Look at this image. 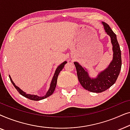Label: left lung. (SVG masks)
<instances>
[{"label":"left lung","mask_w":130,"mask_h":130,"mask_svg":"<svg viewBox=\"0 0 130 130\" xmlns=\"http://www.w3.org/2000/svg\"><path fill=\"white\" fill-rule=\"evenodd\" d=\"M104 29L111 38L113 57L108 67L99 72L95 77L89 76L88 71L78 62H74L77 77L80 85L85 89L95 93H101L107 90L116 82L121 69V53L115 34L105 22H102Z\"/></svg>","instance_id":"1"}]
</instances>
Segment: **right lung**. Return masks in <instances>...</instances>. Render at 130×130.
<instances>
[{"label": "right lung", "mask_w": 130, "mask_h": 130, "mask_svg": "<svg viewBox=\"0 0 130 130\" xmlns=\"http://www.w3.org/2000/svg\"><path fill=\"white\" fill-rule=\"evenodd\" d=\"M66 63H67V61H64L63 63H62L61 64H60L59 66H58L57 67V68L56 69V72H55V73H54V76H53L52 80H51V82L50 85L49 89L48 90L47 93H46L45 95L43 96H39L37 95H32V94L26 93V92H25L24 91H23L22 89H21L19 88L18 86H16L15 83H14L13 80H12V79L11 77H10V75H9V76L10 80V81H11L12 83L13 84L14 87H15V88H16V89L18 90V92L21 95H22L23 96L26 98L31 99V100L40 101V100H42V99H44L50 96L53 93V92H54L55 89H56V87L57 81V78H58V74H59L60 72L62 70V69H63L64 66V65Z\"/></svg>", "instance_id": "right-lung-1"}]
</instances>
